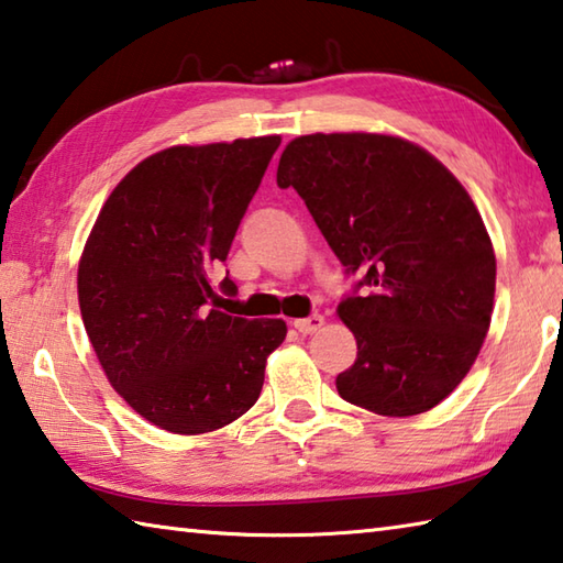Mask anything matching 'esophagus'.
I'll return each instance as SVG.
<instances>
[{"instance_id":"esophagus-1","label":"esophagus","mask_w":563,"mask_h":563,"mask_svg":"<svg viewBox=\"0 0 563 563\" xmlns=\"http://www.w3.org/2000/svg\"><path fill=\"white\" fill-rule=\"evenodd\" d=\"M322 324H324V317L322 314H310V317H302V320H295L292 322V327L300 334H314Z\"/></svg>"}]
</instances>
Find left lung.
Wrapping results in <instances>:
<instances>
[{
	"instance_id": "obj_1",
	"label": "left lung",
	"mask_w": 563,
	"mask_h": 563,
	"mask_svg": "<svg viewBox=\"0 0 563 563\" xmlns=\"http://www.w3.org/2000/svg\"><path fill=\"white\" fill-rule=\"evenodd\" d=\"M278 187L364 275L336 308L356 340L336 391L379 416L431 411L475 364L495 302L493 241L463 184L408 140L314 132L283 150Z\"/></svg>"
}]
</instances>
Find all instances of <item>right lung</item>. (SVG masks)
<instances>
[{
	"label": "right lung",
	"mask_w": 563,
	"mask_h": 563,
	"mask_svg": "<svg viewBox=\"0 0 563 563\" xmlns=\"http://www.w3.org/2000/svg\"><path fill=\"white\" fill-rule=\"evenodd\" d=\"M278 145L268 135L142 159L112 189L80 255L78 302L98 362L169 433H209L246 413L288 334L283 320L217 310L209 283Z\"/></svg>",
	"instance_id": "add662e5"
}]
</instances>
